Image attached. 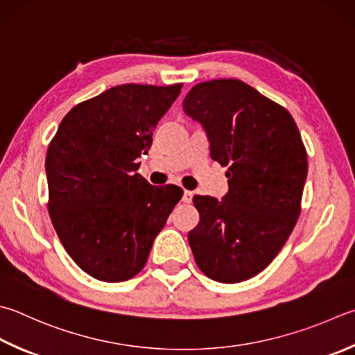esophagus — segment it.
Instances as JSON below:
<instances>
[{
	"mask_svg": "<svg viewBox=\"0 0 355 355\" xmlns=\"http://www.w3.org/2000/svg\"><path fill=\"white\" fill-rule=\"evenodd\" d=\"M182 200H184L185 204H190L191 200H193V191L185 190V191H184V196H182Z\"/></svg>",
	"mask_w": 355,
	"mask_h": 355,
	"instance_id": "1",
	"label": "esophagus"
}]
</instances>
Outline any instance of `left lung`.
<instances>
[{"mask_svg":"<svg viewBox=\"0 0 355 355\" xmlns=\"http://www.w3.org/2000/svg\"><path fill=\"white\" fill-rule=\"evenodd\" d=\"M184 112L202 125L210 157L229 178L223 200L193 198V257L215 282H244L272 263L297 224L307 176L302 136L289 111L235 78L193 86Z\"/></svg>","mask_w":355,"mask_h":355,"instance_id":"8db88e82","label":"left lung"}]
</instances>
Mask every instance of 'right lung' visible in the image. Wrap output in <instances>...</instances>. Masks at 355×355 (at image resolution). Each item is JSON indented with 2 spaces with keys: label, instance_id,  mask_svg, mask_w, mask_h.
<instances>
[{
  "label": "right lung",
  "instance_id": "right-lung-1",
  "mask_svg": "<svg viewBox=\"0 0 355 355\" xmlns=\"http://www.w3.org/2000/svg\"><path fill=\"white\" fill-rule=\"evenodd\" d=\"M182 85H120L64 116L46 155L49 216L80 269L106 283L144 269L151 245L182 198L178 185L139 175L159 120Z\"/></svg>",
  "mask_w": 355,
  "mask_h": 355
}]
</instances>
